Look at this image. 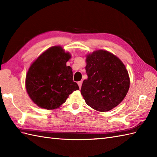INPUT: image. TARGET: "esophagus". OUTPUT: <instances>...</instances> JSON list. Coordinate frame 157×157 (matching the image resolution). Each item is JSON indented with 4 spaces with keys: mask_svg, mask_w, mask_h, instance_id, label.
Returning <instances> with one entry per match:
<instances>
[{
    "mask_svg": "<svg viewBox=\"0 0 157 157\" xmlns=\"http://www.w3.org/2000/svg\"><path fill=\"white\" fill-rule=\"evenodd\" d=\"M78 86H79V88H82V81L78 82Z\"/></svg>",
    "mask_w": 157,
    "mask_h": 157,
    "instance_id": "34e87169",
    "label": "esophagus"
}]
</instances>
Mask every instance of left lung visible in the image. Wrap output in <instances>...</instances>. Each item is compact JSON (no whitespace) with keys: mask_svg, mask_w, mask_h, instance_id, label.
I'll use <instances>...</instances> for the list:
<instances>
[{"mask_svg":"<svg viewBox=\"0 0 157 157\" xmlns=\"http://www.w3.org/2000/svg\"><path fill=\"white\" fill-rule=\"evenodd\" d=\"M86 71L81 94L88 106L101 112L116 107L128 93L130 80L128 70L117 56L105 50L86 55Z\"/></svg>","mask_w":157,"mask_h":157,"instance_id":"left-lung-1","label":"left lung"}]
</instances>
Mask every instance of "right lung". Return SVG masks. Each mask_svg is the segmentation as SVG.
Instances as JSON below:
<instances>
[{"label": "right lung", "mask_w": 157, "mask_h": 157, "mask_svg": "<svg viewBox=\"0 0 157 157\" xmlns=\"http://www.w3.org/2000/svg\"><path fill=\"white\" fill-rule=\"evenodd\" d=\"M71 54L61 46L49 48L32 63L25 78L28 94L38 106L47 110L59 108L69 95L79 90L73 71L66 63Z\"/></svg>", "instance_id": "right-lung-1"}]
</instances>
